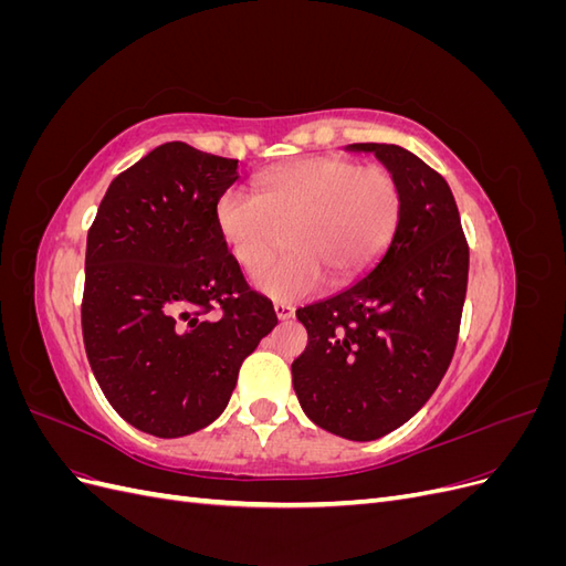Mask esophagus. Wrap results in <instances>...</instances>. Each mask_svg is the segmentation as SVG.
<instances>
[{
  "instance_id": "esophagus-1",
  "label": "esophagus",
  "mask_w": 566,
  "mask_h": 566,
  "mask_svg": "<svg viewBox=\"0 0 566 566\" xmlns=\"http://www.w3.org/2000/svg\"><path fill=\"white\" fill-rule=\"evenodd\" d=\"M273 312H276L279 321H287V318H293V316H295V310H293V306L285 304V302H276V304H273Z\"/></svg>"
}]
</instances>
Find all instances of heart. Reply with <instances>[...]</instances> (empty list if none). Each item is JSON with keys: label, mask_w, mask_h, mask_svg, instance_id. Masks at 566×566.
<instances>
[{"label": "heart", "mask_w": 566, "mask_h": 566, "mask_svg": "<svg viewBox=\"0 0 566 566\" xmlns=\"http://www.w3.org/2000/svg\"><path fill=\"white\" fill-rule=\"evenodd\" d=\"M254 193L227 188L214 221L233 262L254 271L279 248L285 252L254 276L260 293L279 302L314 295L323 279L347 283L391 241L401 217V188L382 165L361 167L342 156H314L273 167L254 179Z\"/></svg>", "instance_id": "1"}]
</instances>
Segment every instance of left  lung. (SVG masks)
I'll return each mask as SVG.
<instances>
[{
    "mask_svg": "<svg viewBox=\"0 0 566 566\" xmlns=\"http://www.w3.org/2000/svg\"><path fill=\"white\" fill-rule=\"evenodd\" d=\"M375 153L401 188V217L382 256L339 295L297 310L310 345L293 361L306 418L373 441L413 418L447 373L468 293L470 248L451 188L394 144Z\"/></svg>",
    "mask_w": 566,
    "mask_h": 566,
    "instance_id": "8db88e82",
    "label": "left lung"
}]
</instances>
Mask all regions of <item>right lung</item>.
Here are the masks:
<instances>
[{"mask_svg":"<svg viewBox=\"0 0 566 566\" xmlns=\"http://www.w3.org/2000/svg\"><path fill=\"white\" fill-rule=\"evenodd\" d=\"M238 160L181 142L117 175L87 235L82 337L119 418L160 439L221 416L245 356L279 323L217 231Z\"/></svg>","mask_w":566,"mask_h":566,"instance_id":"right-lung-1","label":"right lung"}]
</instances>
